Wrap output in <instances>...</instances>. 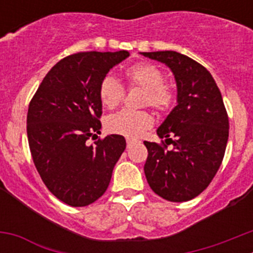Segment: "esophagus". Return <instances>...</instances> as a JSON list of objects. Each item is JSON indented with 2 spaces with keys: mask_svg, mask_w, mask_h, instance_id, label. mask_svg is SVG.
<instances>
[{
  "mask_svg": "<svg viewBox=\"0 0 253 253\" xmlns=\"http://www.w3.org/2000/svg\"><path fill=\"white\" fill-rule=\"evenodd\" d=\"M134 142H135V140L130 139V138H128V139H126V146H128V148L131 146V144H134Z\"/></svg>",
  "mask_w": 253,
  "mask_h": 253,
  "instance_id": "1",
  "label": "esophagus"
}]
</instances>
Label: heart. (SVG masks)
Listing matches in <instances>:
<instances>
[{
    "instance_id": "heart-1",
    "label": "heart",
    "mask_w": 253,
    "mask_h": 253,
    "mask_svg": "<svg viewBox=\"0 0 253 253\" xmlns=\"http://www.w3.org/2000/svg\"><path fill=\"white\" fill-rule=\"evenodd\" d=\"M125 80L130 87H140L144 90L143 105L167 111L175 102V92L165 84V75L152 63H137L129 67L124 73ZM124 88L118 80L107 76L100 84V101L106 109H115L124 99ZM154 119L146 110H122L113 114L106 119V129L110 133L120 134L128 138L140 137L146 130L152 128Z\"/></svg>"
}]
</instances>
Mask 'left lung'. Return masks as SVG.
Listing matches in <instances>:
<instances>
[{
	"label": "left lung",
	"mask_w": 253,
	"mask_h": 253,
	"mask_svg": "<svg viewBox=\"0 0 253 253\" xmlns=\"http://www.w3.org/2000/svg\"><path fill=\"white\" fill-rule=\"evenodd\" d=\"M140 54L166 64L177 87V105L157 129L158 137L174 148L144 142V173L161 198L187 202L209 186L224 157L229 122L222 93L209 71L186 55L172 50Z\"/></svg>",
	"instance_id": "obj_1"
}]
</instances>
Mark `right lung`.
Instances as JSON below:
<instances>
[{
	"label": "right lung",
	"instance_id": "right-lung-1",
	"mask_svg": "<svg viewBox=\"0 0 253 253\" xmlns=\"http://www.w3.org/2000/svg\"><path fill=\"white\" fill-rule=\"evenodd\" d=\"M129 51H82L59 60L46 73L29 105L26 130L33 161L55 198L86 207L104 195L124 152L123 135L111 134L90 146L101 129L99 88Z\"/></svg>",
	"mask_w": 253,
	"mask_h": 253
}]
</instances>
